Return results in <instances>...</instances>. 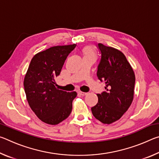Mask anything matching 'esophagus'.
Instances as JSON below:
<instances>
[{
  "label": "esophagus",
  "instance_id": "34e87169",
  "mask_svg": "<svg viewBox=\"0 0 159 159\" xmlns=\"http://www.w3.org/2000/svg\"><path fill=\"white\" fill-rule=\"evenodd\" d=\"M78 93L79 94V95H82V96H84V95H87V93H84V92H82V91H80V90H79V92H78Z\"/></svg>",
  "mask_w": 159,
  "mask_h": 159
}]
</instances>
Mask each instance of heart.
<instances>
[{"label": "heart", "instance_id": "b5f03b06", "mask_svg": "<svg viewBox=\"0 0 159 159\" xmlns=\"http://www.w3.org/2000/svg\"><path fill=\"white\" fill-rule=\"evenodd\" d=\"M82 52L84 57H89V56H92V57H95V53L94 52L93 48L90 46H85L83 48Z\"/></svg>", "mask_w": 159, "mask_h": 159}]
</instances>
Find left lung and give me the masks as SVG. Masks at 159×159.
Returning <instances> with one entry per match:
<instances>
[{"instance_id":"8db88e82","label":"left lung","mask_w":159,"mask_h":159,"mask_svg":"<svg viewBox=\"0 0 159 159\" xmlns=\"http://www.w3.org/2000/svg\"><path fill=\"white\" fill-rule=\"evenodd\" d=\"M98 48L102 55L97 76L104 80L106 90L97 94L98 102L91 110L99 121L111 124L120 119L131 105L135 76L121 51L102 43H98Z\"/></svg>"}]
</instances>
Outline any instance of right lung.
I'll list each match as a JSON object with an SVG mask.
<instances>
[{"label":"right lung","mask_w":159,"mask_h":159,"mask_svg":"<svg viewBox=\"0 0 159 159\" xmlns=\"http://www.w3.org/2000/svg\"><path fill=\"white\" fill-rule=\"evenodd\" d=\"M76 44L57 45L36 54L24 79L29 107L40 120L57 125L68 118L76 92L68 93L56 87L55 77L60 75L67 56Z\"/></svg>","instance_id":"obj_1"}]
</instances>
